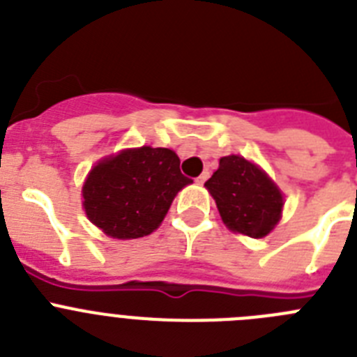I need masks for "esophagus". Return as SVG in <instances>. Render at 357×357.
I'll use <instances>...</instances> for the list:
<instances>
[{
  "label": "esophagus",
  "mask_w": 357,
  "mask_h": 357,
  "mask_svg": "<svg viewBox=\"0 0 357 357\" xmlns=\"http://www.w3.org/2000/svg\"><path fill=\"white\" fill-rule=\"evenodd\" d=\"M207 178H209V172H204L200 176H198L197 182H198V184H204V182H206Z\"/></svg>",
  "instance_id": "obj_1"
}]
</instances>
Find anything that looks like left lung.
I'll return each mask as SVG.
<instances>
[{"instance_id":"left-lung-1","label":"left lung","mask_w":357,"mask_h":357,"mask_svg":"<svg viewBox=\"0 0 357 357\" xmlns=\"http://www.w3.org/2000/svg\"><path fill=\"white\" fill-rule=\"evenodd\" d=\"M206 188L213 195L223 223L250 238H264L279 223L282 193L275 182L245 157L227 155Z\"/></svg>"}]
</instances>
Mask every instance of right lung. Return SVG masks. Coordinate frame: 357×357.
I'll return each mask as SVG.
<instances>
[{"mask_svg":"<svg viewBox=\"0 0 357 357\" xmlns=\"http://www.w3.org/2000/svg\"><path fill=\"white\" fill-rule=\"evenodd\" d=\"M191 178L168 148H130L100 160L87 175L82 197L91 223L116 239L151 234L173 198Z\"/></svg>","mask_w":357,"mask_h":357,"instance_id":"obj_1","label":"right lung"}]
</instances>
